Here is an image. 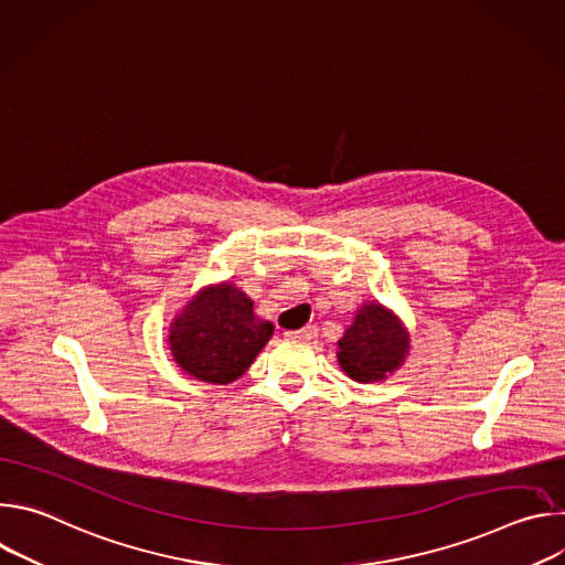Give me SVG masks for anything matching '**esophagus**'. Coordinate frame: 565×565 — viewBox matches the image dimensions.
<instances>
[{
    "label": "esophagus",
    "instance_id": "obj_1",
    "mask_svg": "<svg viewBox=\"0 0 565 565\" xmlns=\"http://www.w3.org/2000/svg\"><path fill=\"white\" fill-rule=\"evenodd\" d=\"M288 340H297V342H310L317 338V327H303L299 331H288L286 333Z\"/></svg>",
    "mask_w": 565,
    "mask_h": 565
}]
</instances>
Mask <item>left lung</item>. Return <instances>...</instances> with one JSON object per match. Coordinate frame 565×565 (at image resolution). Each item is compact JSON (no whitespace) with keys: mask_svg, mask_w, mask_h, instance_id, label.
I'll use <instances>...</instances> for the list:
<instances>
[{"mask_svg":"<svg viewBox=\"0 0 565 565\" xmlns=\"http://www.w3.org/2000/svg\"><path fill=\"white\" fill-rule=\"evenodd\" d=\"M338 362L355 382H382L405 364L412 335L391 308L366 301L338 342Z\"/></svg>","mask_w":565,"mask_h":565,"instance_id":"1","label":"left lung"}]
</instances>
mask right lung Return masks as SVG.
<instances>
[{
    "label": "right lung",
    "mask_w": 565,
    "mask_h": 565,
    "mask_svg": "<svg viewBox=\"0 0 565 565\" xmlns=\"http://www.w3.org/2000/svg\"><path fill=\"white\" fill-rule=\"evenodd\" d=\"M275 327L232 281L201 288L170 321L174 362L192 377L230 384L244 375L273 338Z\"/></svg>",
    "instance_id": "obj_1"
}]
</instances>
